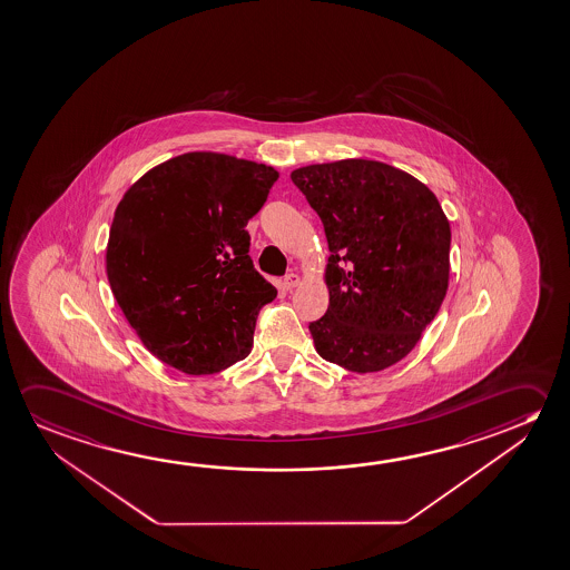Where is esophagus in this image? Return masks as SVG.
<instances>
[{"label": "esophagus", "mask_w": 570, "mask_h": 570, "mask_svg": "<svg viewBox=\"0 0 570 570\" xmlns=\"http://www.w3.org/2000/svg\"><path fill=\"white\" fill-rule=\"evenodd\" d=\"M299 284V276L298 274H288V276H284V281H282V286H284V289H292L296 288Z\"/></svg>", "instance_id": "esophagus-1"}]
</instances>
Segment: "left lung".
<instances>
[{
    "label": "left lung",
    "instance_id": "8db88e82",
    "mask_svg": "<svg viewBox=\"0 0 570 570\" xmlns=\"http://www.w3.org/2000/svg\"><path fill=\"white\" fill-rule=\"evenodd\" d=\"M324 223L330 306L309 324L314 345L351 373L404 360L439 314L450 281V223L416 177L375 159L292 171Z\"/></svg>",
    "mask_w": 570,
    "mask_h": 570
}]
</instances>
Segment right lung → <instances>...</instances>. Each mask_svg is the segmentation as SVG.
<instances>
[{"mask_svg": "<svg viewBox=\"0 0 570 570\" xmlns=\"http://www.w3.org/2000/svg\"><path fill=\"white\" fill-rule=\"evenodd\" d=\"M278 171L217 151L151 167L124 193L106 246L118 306L146 350L187 375L245 360L278 289L254 271L245 227Z\"/></svg>", "mask_w": 570, "mask_h": 570, "instance_id": "1", "label": "right lung"}]
</instances>
